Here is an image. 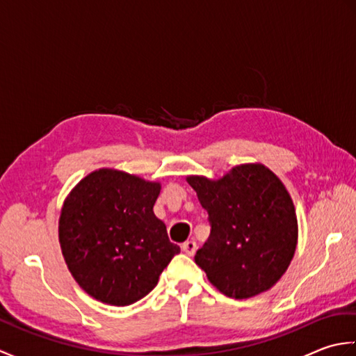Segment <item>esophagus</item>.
Returning a JSON list of instances; mask_svg holds the SVG:
<instances>
[{"label": "esophagus", "mask_w": 356, "mask_h": 356, "mask_svg": "<svg viewBox=\"0 0 356 356\" xmlns=\"http://www.w3.org/2000/svg\"><path fill=\"white\" fill-rule=\"evenodd\" d=\"M182 251L186 255H194L195 251H197V243H195L194 240H186L185 243L182 245Z\"/></svg>", "instance_id": "obj_1"}]
</instances>
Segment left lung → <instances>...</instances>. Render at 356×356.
<instances>
[{
	"label": "left lung",
	"mask_w": 356,
	"mask_h": 356,
	"mask_svg": "<svg viewBox=\"0 0 356 356\" xmlns=\"http://www.w3.org/2000/svg\"><path fill=\"white\" fill-rule=\"evenodd\" d=\"M186 182L208 211L211 232L194 260L226 297L243 300L270 289L291 264L298 225L289 193L261 163H245L218 180Z\"/></svg>",
	"instance_id": "8db88e82"
}]
</instances>
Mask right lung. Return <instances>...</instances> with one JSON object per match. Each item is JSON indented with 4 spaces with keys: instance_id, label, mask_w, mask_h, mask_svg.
I'll list each match as a JSON object with an SVG mask.
<instances>
[{
    "instance_id": "add662e5",
    "label": "right lung",
    "mask_w": 356,
    "mask_h": 356,
    "mask_svg": "<svg viewBox=\"0 0 356 356\" xmlns=\"http://www.w3.org/2000/svg\"><path fill=\"white\" fill-rule=\"evenodd\" d=\"M159 193L161 184L102 168L65 199L59 243L73 278L93 298L111 306L136 303L180 252L153 213Z\"/></svg>"
}]
</instances>
